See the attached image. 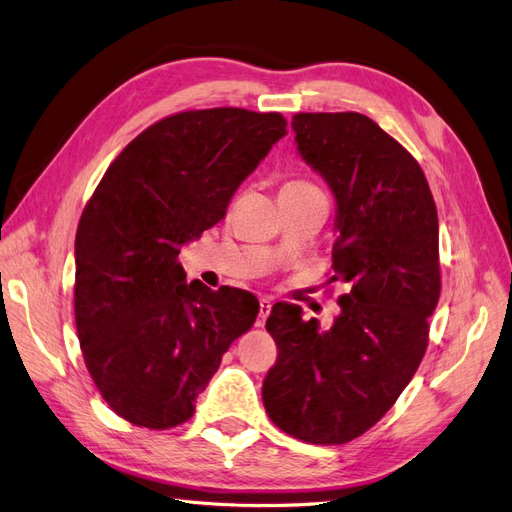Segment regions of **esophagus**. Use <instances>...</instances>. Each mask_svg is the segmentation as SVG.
<instances>
[{"instance_id": "esophagus-1", "label": "esophagus", "mask_w": 512, "mask_h": 512, "mask_svg": "<svg viewBox=\"0 0 512 512\" xmlns=\"http://www.w3.org/2000/svg\"><path fill=\"white\" fill-rule=\"evenodd\" d=\"M271 314V299L269 297H260V312H258V327H262L265 324L267 316Z\"/></svg>"}]
</instances>
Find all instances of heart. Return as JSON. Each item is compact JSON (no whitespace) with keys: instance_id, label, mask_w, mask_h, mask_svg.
Segmentation results:
<instances>
[{"instance_id":"obj_1","label":"heart","mask_w":512,"mask_h":512,"mask_svg":"<svg viewBox=\"0 0 512 512\" xmlns=\"http://www.w3.org/2000/svg\"><path fill=\"white\" fill-rule=\"evenodd\" d=\"M307 188H314L312 183H307V181H288V183H284L282 185V192H292V190H307Z\"/></svg>"}]
</instances>
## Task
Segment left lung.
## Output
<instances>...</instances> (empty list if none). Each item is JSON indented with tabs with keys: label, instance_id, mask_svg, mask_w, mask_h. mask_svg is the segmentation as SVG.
I'll return each instance as SVG.
<instances>
[{
	"label": "left lung",
	"instance_id": "1",
	"mask_svg": "<svg viewBox=\"0 0 512 512\" xmlns=\"http://www.w3.org/2000/svg\"><path fill=\"white\" fill-rule=\"evenodd\" d=\"M292 130L335 196L331 282L348 292L327 331L299 305H273L277 361L262 401L288 436L346 444L393 408L423 361L440 299L438 211L421 166L369 117L297 113Z\"/></svg>",
	"mask_w": 512,
	"mask_h": 512
}]
</instances>
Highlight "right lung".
Wrapping results in <instances>:
<instances>
[{"instance_id": "1", "label": "right lung", "mask_w": 512, "mask_h": 512, "mask_svg": "<svg viewBox=\"0 0 512 512\" xmlns=\"http://www.w3.org/2000/svg\"><path fill=\"white\" fill-rule=\"evenodd\" d=\"M282 136L280 113L222 106L164 117L119 153L85 205L76 333L100 395L132 425L192 418L222 354L254 324L252 292L188 284L177 258L224 218Z\"/></svg>"}]
</instances>
